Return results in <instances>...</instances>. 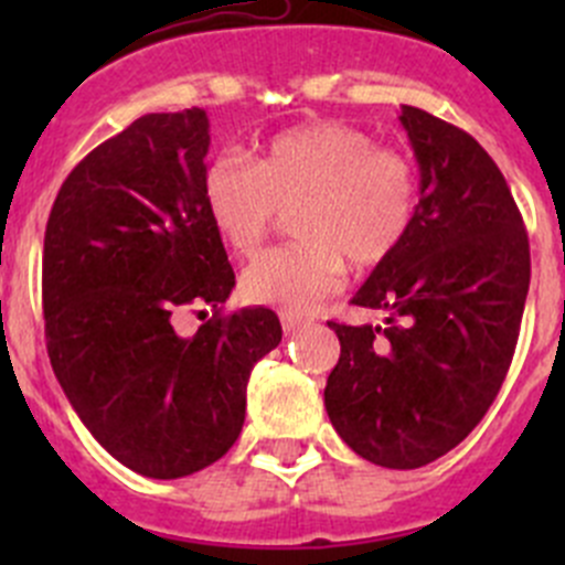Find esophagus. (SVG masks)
<instances>
[{"instance_id":"obj_1","label":"esophagus","mask_w":565,"mask_h":565,"mask_svg":"<svg viewBox=\"0 0 565 565\" xmlns=\"http://www.w3.org/2000/svg\"><path fill=\"white\" fill-rule=\"evenodd\" d=\"M278 319H281V328L287 330V333H292V330H298L300 324L309 322V317L298 315V311H281V315H278Z\"/></svg>"}]
</instances>
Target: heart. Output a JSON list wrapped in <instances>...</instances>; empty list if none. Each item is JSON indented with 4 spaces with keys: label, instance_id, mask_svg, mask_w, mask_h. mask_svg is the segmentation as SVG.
Returning a JSON list of instances; mask_svg holds the SVG:
<instances>
[{
    "label": "heart",
    "instance_id": "1",
    "mask_svg": "<svg viewBox=\"0 0 565 565\" xmlns=\"http://www.w3.org/2000/svg\"><path fill=\"white\" fill-rule=\"evenodd\" d=\"M215 235L237 256L262 246L292 210V246L256 256L243 273L250 303L306 311L339 289L344 267L372 270L413 232L420 180L413 158L341 122L298 125L265 141L254 163L215 158L202 177Z\"/></svg>",
    "mask_w": 565,
    "mask_h": 565
}]
</instances>
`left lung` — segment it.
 I'll use <instances>...</instances> for the list:
<instances>
[{
    "mask_svg": "<svg viewBox=\"0 0 565 565\" xmlns=\"http://www.w3.org/2000/svg\"><path fill=\"white\" fill-rule=\"evenodd\" d=\"M420 202L402 248L352 303L385 324L328 322L341 355L324 409L358 457L415 470L457 448L511 366L530 287L525 224L505 177L457 125L402 106Z\"/></svg>",
    "mask_w": 565,
    "mask_h": 565,
    "instance_id": "obj_1",
    "label": "left lung"
}]
</instances>
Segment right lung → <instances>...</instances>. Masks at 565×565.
I'll list each match as a JSON object with an SVG mask.
<instances>
[{
    "instance_id": "add662e5",
    "label": "right lung",
    "mask_w": 565,
    "mask_h": 565,
    "mask_svg": "<svg viewBox=\"0 0 565 565\" xmlns=\"http://www.w3.org/2000/svg\"><path fill=\"white\" fill-rule=\"evenodd\" d=\"M207 150L204 108L145 114L67 174L45 224L51 366L95 440L147 478L235 446L250 369L281 341L270 309L221 315L235 273L204 210ZM185 305L216 315L182 340Z\"/></svg>"
}]
</instances>
